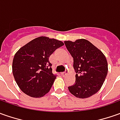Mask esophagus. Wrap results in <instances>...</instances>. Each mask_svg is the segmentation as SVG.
<instances>
[{
  "label": "esophagus",
  "mask_w": 120,
  "mask_h": 120,
  "mask_svg": "<svg viewBox=\"0 0 120 120\" xmlns=\"http://www.w3.org/2000/svg\"><path fill=\"white\" fill-rule=\"evenodd\" d=\"M68 74V71H66V72L61 73V75H62V76H66V75H67Z\"/></svg>",
  "instance_id": "esophagus-1"
}]
</instances>
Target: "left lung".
<instances>
[{"instance_id": "obj_1", "label": "left lung", "mask_w": 120, "mask_h": 120, "mask_svg": "<svg viewBox=\"0 0 120 120\" xmlns=\"http://www.w3.org/2000/svg\"><path fill=\"white\" fill-rule=\"evenodd\" d=\"M74 58L76 70L75 84L70 87V92L79 98H87L100 90L108 74V62L100 50L86 39L74 42L64 41Z\"/></svg>"}]
</instances>
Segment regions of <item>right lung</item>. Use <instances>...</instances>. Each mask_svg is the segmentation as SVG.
I'll return each instance as SVG.
<instances>
[{
  "instance_id": "1",
  "label": "right lung",
  "mask_w": 120,
  "mask_h": 120,
  "mask_svg": "<svg viewBox=\"0 0 120 120\" xmlns=\"http://www.w3.org/2000/svg\"><path fill=\"white\" fill-rule=\"evenodd\" d=\"M64 45L58 40L40 36L21 47L12 61V74L20 89L32 98H41L50 91L56 75L52 74L49 57Z\"/></svg>"
}]
</instances>
